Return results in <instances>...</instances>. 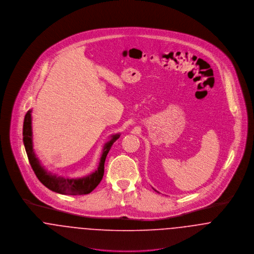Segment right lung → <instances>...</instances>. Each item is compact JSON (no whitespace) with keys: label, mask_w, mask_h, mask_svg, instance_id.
<instances>
[{"label":"right lung","mask_w":254,"mask_h":254,"mask_svg":"<svg viewBox=\"0 0 254 254\" xmlns=\"http://www.w3.org/2000/svg\"><path fill=\"white\" fill-rule=\"evenodd\" d=\"M120 137L119 134H116L109 141L104 149L103 154L100 159L99 167L92 174L79 179H68L63 177H57L51 173H48L40 165V162L35 156L32 145V127H31V110L25 115L23 123V143L27 153L29 163L34 170L38 179L50 190L63 195H85L93 191L104 175V163L107 157V154L115 141Z\"/></svg>","instance_id":"1"}]
</instances>
